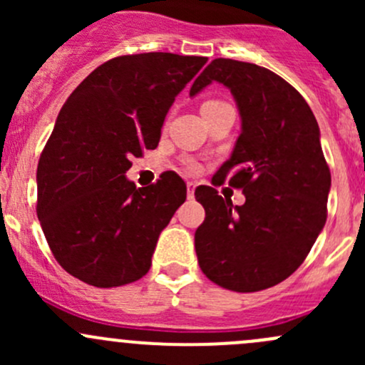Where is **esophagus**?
Returning a JSON list of instances; mask_svg holds the SVG:
<instances>
[{
    "instance_id": "obj_1",
    "label": "esophagus",
    "mask_w": 365,
    "mask_h": 365,
    "mask_svg": "<svg viewBox=\"0 0 365 365\" xmlns=\"http://www.w3.org/2000/svg\"><path fill=\"white\" fill-rule=\"evenodd\" d=\"M194 190H196V183H187V197H189V200H194Z\"/></svg>"
}]
</instances>
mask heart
Here are the masks:
<instances>
[{"label":"heart","instance_id":"1","mask_svg":"<svg viewBox=\"0 0 365 365\" xmlns=\"http://www.w3.org/2000/svg\"><path fill=\"white\" fill-rule=\"evenodd\" d=\"M215 104H220V102H217V101H206L205 104H203V108H208V106H215Z\"/></svg>","mask_w":365,"mask_h":365}]
</instances>
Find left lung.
Segmentation results:
<instances>
[{"instance_id":"left-lung-1","label":"left lung","mask_w":365,"mask_h":365,"mask_svg":"<svg viewBox=\"0 0 365 365\" xmlns=\"http://www.w3.org/2000/svg\"><path fill=\"white\" fill-rule=\"evenodd\" d=\"M213 81L233 95L242 132L212 183L242 189L245 203L233 206L213 187H197L194 196L206 212L194 235L197 263L222 288L259 292L288 279L322 233L330 169L314 114L282 77L217 58L194 81L190 97Z\"/></svg>"}]
</instances>
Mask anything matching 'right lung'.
<instances>
[{
  "mask_svg": "<svg viewBox=\"0 0 365 365\" xmlns=\"http://www.w3.org/2000/svg\"><path fill=\"white\" fill-rule=\"evenodd\" d=\"M206 61L173 53L113 58L61 108L36 168V215L56 261L79 281L114 288L152 267L185 182L169 171L135 189L125 173L132 157L157 148L175 97Z\"/></svg>",
  "mask_w": 365,
  "mask_h": 365,
  "instance_id": "obj_1",
  "label": "right lung"
}]
</instances>
